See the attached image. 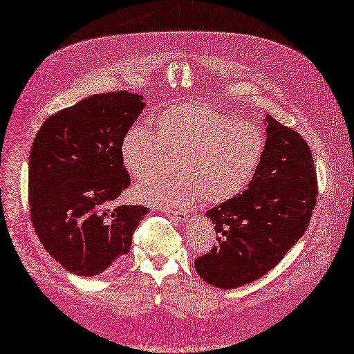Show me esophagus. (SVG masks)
Wrapping results in <instances>:
<instances>
[{
    "label": "esophagus",
    "mask_w": 354,
    "mask_h": 354,
    "mask_svg": "<svg viewBox=\"0 0 354 354\" xmlns=\"http://www.w3.org/2000/svg\"><path fill=\"white\" fill-rule=\"evenodd\" d=\"M162 213L164 214H167L168 217H171L173 221H176V222H180V223H183L184 221H186L187 218V214L186 213H183V212H178V210H171V209H164L162 210Z\"/></svg>",
    "instance_id": "esophagus-1"
}]
</instances>
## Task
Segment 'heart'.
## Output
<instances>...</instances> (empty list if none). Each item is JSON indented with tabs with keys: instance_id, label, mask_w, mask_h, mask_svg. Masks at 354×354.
I'll list each match as a JSON object with an SVG mask.
<instances>
[{
	"instance_id": "obj_1",
	"label": "heart",
	"mask_w": 354,
	"mask_h": 354,
	"mask_svg": "<svg viewBox=\"0 0 354 354\" xmlns=\"http://www.w3.org/2000/svg\"><path fill=\"white\" fill-rule=\"evenodd\" d=\"M156 133L147 125L129 127L121 138L120 156L128 173L145 178L170 165L177 171L147 178L136 187L145 203L189 207L203 197L212 205L241 194L262 160L265 140L255 124L236 121L207 100H183L156 115Z\"/></svg>"
}]
</instances>
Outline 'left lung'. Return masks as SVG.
<instances>
[{
  "label": "left lung",
  "instance_id": "8db88e82",
  "mask_svg": "<svg viewBox=\"0 0 354 354\" xmlns=\"http://www.w3.org/2000/svg\"><path fill=\"white\" fill-rule=\"evenodd\" d=\"M265 122L263 154L249 187L206 213L217 242L194 266L203 281L222 290L242 287L275 268L304 234L317 203L308 144L272 116Z\"/></svg>",
  "mask_w": 354,
  "mask_h": 354
}]
</instances>
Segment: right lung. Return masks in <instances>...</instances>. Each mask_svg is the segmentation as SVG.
Segmentation results:
<instances>
[{"mask_svg": "<svg viewBox=\"0 0 354 354\" xmlns=\"http://www.w3.org/2000/svg\"><path fill=\"white\" fill-rule=\"evenodd\" d=\"M144 106L142 96L127 91L91 95L48 116L37 132L28 160L31 223L66 271L82 277L111 271L149 212L113 206L131 184L121 138Z\"/></svg>", "mask_w": 354, "mask_h": 354, "instance_id": "1", "label": "right lung"}]
</instances>
